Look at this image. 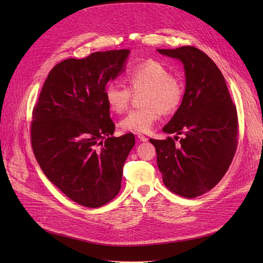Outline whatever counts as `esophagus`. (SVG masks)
I'll return each instance as SVG.
<instances>
[{"mask_svg": "<svg viewBox=\"0 0 263 263\" xmlns=\"http://www.w3.org/2000/svg\"><path fill=\"white\" fill-rule=\"evenodd\" d=\"M137 139H139L141 142H147V141H148L147 136H145V135H143V134H139V135H137Z\"/></svg>", "mask_w": 263, "mask_h": 263, "instance_id": "34e87169", "label": "esophagus"}]
</instances>
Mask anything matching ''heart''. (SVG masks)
Returning a JSON list of instances; mask_svg holds the SVG:
<instances>
[{"label": "heart", "instance_id": "1", "mask_svg": "<svg viewBox=\"0 0 263 263\" xmlns=\"http://www.w3.org/2000/svg\"><path fill=\"white\" fill-rule=\"evenodd\" d=\"M129 87L116 81L107 83L104 89L109 109L121 114L127 109L133 92H140L141 107L134 108L124 116L119 127L124 132L147 133L161 114H173L181 105L184 97L182 80L172 74L162 63L149 60L133 67L126 76Z\"/></svg>", "mask_w": 263, "mask_h": 263}]
</instances>
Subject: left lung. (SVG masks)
<instances>
[{
    "label": "left lung",
    "instance_id": "8db88e82",
    "mask_svg": "<svg viewBox=\"0 0 263 263\" xmlns=\"http://www.w3.org/2000/svg\"><path fill=\"white\" fill-rule=\"evenodd\" d=\"M158 51L180 60L184 67L182 103L163 128L183 137L149 141L156 147L165 186L177 195L194 198L213 189L230 166L238 146L237 107L224 76L204 52L190 46Z\"/></svg>",
    "mask_w": 263,
    "mask_h": 263
}]
</instances>
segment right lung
I'll use <instances>...</instances> for the list:
<instances>
[{
  "label": "right lung",
  "instance_id": "obj_1",
  "mask_svg": "<svg viewBox=\"0 0 263 263\" xmlns=\"http://www.w3.org/2000/svg\"><path fill=\"white\" fill-rule=\"evenodd\" d=\"M129 50L95 52L55 65L33 108L31 143L49 180L87 208L113 200L122 167L135 144L132 133L110 136L104 89L123 70Z\"/></svg>",
  "mask_w": 263,
  "mask_h": 263
}]
</instances>
